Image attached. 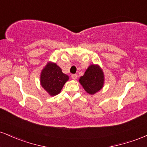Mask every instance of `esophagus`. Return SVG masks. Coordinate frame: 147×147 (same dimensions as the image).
<instances>
[{
	"label": "esophagus",
	"instance_id": "obj_1",
	"mask_svg": "<svg viewBox=\"0 0 147 147\" xmlns=\"http://www.w3.org/2000/svg\"><path fill=\"white\" fill-rule=\"evenodd\" d=\"M72 79H74V80H75V79H77V75H76V74H73V75H72Z\"/></svg>",
	"mask_w": 147,
	"mask_h": 147
}]
</instances>
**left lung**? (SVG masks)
I'll return each instance as SVG.
<instances>
[{"label":"left lung","mask_w":147,"mask_h":147,"mask_svg":"<svg viewBox=\"0 0 147 147\" xmlns=\"http://www.w3.org/2000/svg\"><path fill=\"white\" fill-rule=\"evenodd\" d=\"M79 82L88 93L93 95L103 87L104 73L98 65H90L80 77Z\"/></svg>","instance_id":"obj_1"}]
</instances>
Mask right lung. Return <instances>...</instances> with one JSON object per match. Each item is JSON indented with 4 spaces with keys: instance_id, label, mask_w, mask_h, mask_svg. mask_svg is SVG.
Returning a JSON list of instances; mask_svg holds the SVG:
<instances>
[{
    "instance_id": "obj_1",
    "label": "right lung",
    "mask_w": 147,
    "mask_h": 147,
    "mask_svg": "<svg viewBox=\"0 0 147 147\" xmlns=\"http://www.w3.org/2000/svg\"><path fill=\"white\" fill-rule=\"evenodd\" d=\"M68 79V76L63 74L56 63H50L42 70L41 84L50 95L54 96L59 93Z\"/></svg>"
}]
</instances>
